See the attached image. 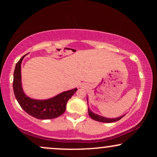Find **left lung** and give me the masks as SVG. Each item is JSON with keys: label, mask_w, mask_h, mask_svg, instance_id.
Masks as SVG:
<instances>
[{"label": "left lung", "mask_w": 157, "mask_h": 157, "mask_svg": "<svg viewBox=\"0 0 157 157\" xmlns=\"http://www.w3.org/2000/svg\"><path fill=\"white\" fill-rule=\"evenodd\" d=\"M89 98L87 97V104L88 102H89ZM88 111H89V117L91 118L92 119L95 120V121H100V122H103V123H113V122H116L117 121H119L121 119V118H123L124 117V115H122L121 117H117V118H106V117H102V116H100L98 114H96V113H94L93 111H91V109L89 107L88 108Z\"/></svg>", "instance_id": "left-lung-1"}]
</instances>
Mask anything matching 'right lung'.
I'll return each mask as SVG.
<instances>
[{
    "instance_id": "add662e5",
    "label": "right lung",
    "mask_w": 157,
    "mask_h": 157,
    "mask_svg": "<svg viewBox=\"0 0 157 157\" xmlns=\"http://www.w3.org/2000/svg\"><path fill=\"white\" fill-rule=\"evenodd\" d=\"M27 54L19 60L14 70L13 87L16 100L25 112L36 119H52L60 117L65 111L68 101L76 93L77 88L62 92L48 99L39 100L29 97L23 91L21 82V63Z\"/></svg>"
}]
</instances>
